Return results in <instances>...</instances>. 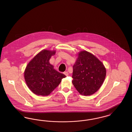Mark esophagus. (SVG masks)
<instances>
[{
	"label": "esophagus",
	"mask_w": 132,
	"mask_h": 132,
	"mask_svg": "<svg viewBox=\"0 0 132 132\" xmlns=\"http://www.w3.org/2000/svg\"><path fill=\"white\" fill-rule=\"evenodd\" d=\"M64 74L66 76H68V74H69V73H68V72H67V71H66V72H64Z\"/></svg>",
	"instance_id": "34e87169"
}]
</instances>
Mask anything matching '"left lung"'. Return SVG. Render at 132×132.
<instances>
[{"mask_svg": "<svg viewBox=\"0 0 132 132\" xmlns=\"http://www.w3.org/2000/svg\"><path fill=\"white\" fill-rule=\"evenodd\" d=\"M72 83L82 95L94 94L101 88L106 76V69L96 57L81 51L73 66Z\"/></svg>", "mask_w": 132, "mask_h": 132, "instance_id": "left-lung-1", "label": "left lung"}]
</instances>
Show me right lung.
I'll use <instances>...</instances> for the list:
<instances>
[{
  "instance_id": "obj_1",
  "label": "right lung",
  "mask_w": 132,
  "mask_h": 132,
  "mask_svg": "<svg viewBox=\"0 0 132 132\" xmlns=\"http://www.w3.org/2000/svg\"><path fill=\"white\" fill-rule=\"evenodd\" d=\"M55 51L42 50L29 63L24 72L28 87L38 95L46 96L58 87L66 76L53 69L50 63Z\"/></svg>"
}]
</instances>
